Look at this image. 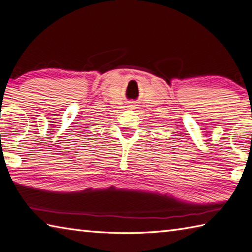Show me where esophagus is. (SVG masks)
I'll use <instances>...</instances> for the list:
<instances>
[{
    "label": "esophagus",
    "mask_w": 252,
    "mask_h": 252,
    "mask_svg": "<svg viewBox=\"0 0 252 252\" xmlns=\"http://www.w3.org/2000/svg\"><path fill=\"white\" fill-rule=\"evenodd\" d=\"M127 107H129V109H131V110H132V109H135V107H136V106H135L134 103H130L129 106H127Z\"/></svg>",
    "instance_id": "34e87169"
}]
</instances>
